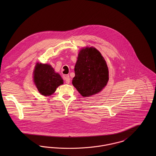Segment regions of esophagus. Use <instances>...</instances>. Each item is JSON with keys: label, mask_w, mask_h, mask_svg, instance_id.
Here are the masks:
<instances>
[{"label": "esophagus", "mask_w": 156, "mask_h": 156, "mask_svg": "<svg viewBox=\"0 0 156 156\" xmlns=\"http://www.w3.org/2000/svg\"><path fill=\"white\" fill-rule=\"evenodd\" d=\"M64 80L66 81V83L67 84H69L70 82V79H69V76L68 75H67L66 76H65L64 77Z\"/></svg>", "instance_id": "34e87169"}]
</instances>
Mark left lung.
<instances>
[{
    "label": "left lung",
    "mask_w": 156,
    "mask_h": 156,
    "mask_svg": "<svg viewBox=\"0 0 156 156\" xmlns=\"http://www.w3.org/2000/svg\"><path fill=\"white\" fill-rule=\"evenodd\" d=\"M73 85L83 96L88 97L100 92L109 80L106 62L95 47L82 48L74 68Z\"/></svg>",
    "instance_id": "left-lung-1"
}]
</instances>
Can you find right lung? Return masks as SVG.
I'll return each mask as SVG.
<instances>
[{
  "label": "right lung",
  "instance_id": "add662e5",
  "mask_svg": "<svg viewBox=\"0 0 156 156\" xmlns=\"http://www.w3.org/2000/svg\"><path fill=\"white\" fill-rule=\"evenodd\" d=\"M34 82L39 92L44 96L53 94L64 83L59 74L55 73L50 65L37 63L34 71Z\"/></svg>",
  "mask_w": 156,
  "mask_h": 156
}]
</instances>
